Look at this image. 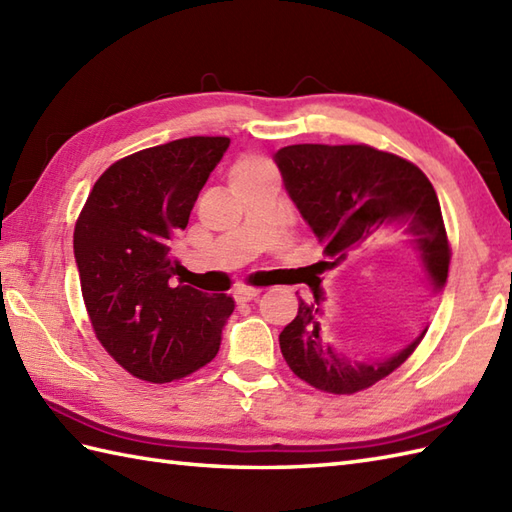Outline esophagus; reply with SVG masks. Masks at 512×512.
I'll use <instances>...</instances> for the list:
<instances>
[{"instance_id":"1","label":"esophagus","mask_w":512,"mask_h":512,"mask_svg":"<svg viewBox=\"0 0 512 512\" xmlns=\"http://www.w3.org/2000/svg\"><path fill=\"white\" fill-rule=\"evenodd\" d=\"M259 292H262V290H257V288H237L233 292V297L239 303H248V301H253L255 297H259Z\"/></svg>"}]
</instances>
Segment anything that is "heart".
Masks as SVG:
<instances>
[{"label": "heart", "instance_id": "obj_1", "mask_svg": "<svg viewBox=\"0 0 512 512\" xmlns=\"http://www.w3.org/2000/svg\"><path fill=\"white\" fill-rule=\"evenodd\" d=\"M268 169H270V165H268L266 160L257 158V156H244V158H239L235 165H233L231 180L255 176V173H262V171H268Z\"/></svg>", "mask_w": 512, "mask_h": 512}]
</instances>
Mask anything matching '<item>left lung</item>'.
<instances>
[{
	"label": "left lung",
	"mask_w": 512,
	"mask_h": 512,
	"mask_svg": "<svg viewBox=\"0 0 512 512\" xmlns=\"http://www.w3.org/2000/svg\"><path fill=\"white\" fill-rule=\"evenodd\" d=\"M275 162L290 200L323 246L325 262L312 264L314 273L400 235L431 290L447 284L451 248L440 202L413 162L369 145H290L277 151ZM308 286L312 295L299 297L297 317L281 330L279 345L292 372L325 394H356L376 385L407 361L427 332L387 358L354 361L328 341L321 279Z\"/></svg>",
	"instance_id": "left-lung-1"
}]
</instances>
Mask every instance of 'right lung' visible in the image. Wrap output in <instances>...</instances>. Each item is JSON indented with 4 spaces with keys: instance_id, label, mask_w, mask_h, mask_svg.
Instances as JSON below:
<instances>
[{
    "instance_id": "right-lung-1",
    "label": "right lung",
    "mask_w": 512,
    "mask_h": 512,
    "mask_svg": "<svg viewBox=\"0 0 512 512\" xmlns=\"http://www.w3.org/2000/svg\"><path fill=\"white\" fill-rule=\"evenodd\" d=\"M231 145L171 140L121 158L96 180L74 226V259L96 339L129 374L171 383L211 363L233 297L173 284V242Z\"/></svg>"
}]
</instances>
